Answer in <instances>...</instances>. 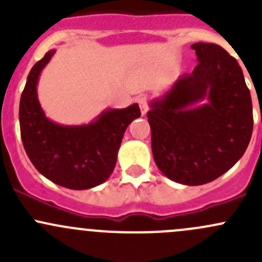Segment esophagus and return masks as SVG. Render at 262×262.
Returning a JSON list of instances; mask_svg holds the SVG:
<instances>
[{
	"label": "esophagus",
	"mask_w": 262,
	"mask_h": 262,
	"mask_svg": "<svg viewBox=\"0 0 262 262\" xmlns=\"http://www.w3.org/2000/svg\"><path fill=\"white\" fill-rule=\"evenodd\" d=\"M138 105L141 107L142 115H146L148 112V104H147V99L146 97H139L138 99Z\"/></svg>",
	"instance_id": "esophagus-1"
}]
</instances>
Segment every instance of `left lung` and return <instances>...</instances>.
I'll return each instance as SVG.
<instances>
[{
    "label": "left lung",
    "mask_w": 262,
    "mask_h": 262,
    "mask_svg": "<svg viewBox=\"0 0 262 262\" xmlns=\"http://www.w3.org/2000/svg\"><path fill=\"white\" fill-rule=\"evenodd\" d=\"M191 48L199 62L192 73L180 76L147 113L156 165L170 180L190 186L233 167L253 129L250 90L238 62L216 44Z\"/></svg>",
    "instance_id": "obj_1"
}]
</instances>
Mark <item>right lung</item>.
<instances>
[{
  "instance_id": "add662e5",
  "label": "right lung",
  "mask_w": 262,
  "mask_h": 262,
  "mask_svg": "<svg viewBox=\"0 0 262 262\" xmlns=\"http://www.w3.org/2000/svg\"><path fill=\"white\" fill-rule=\"evenodd\" d=\"M54 53H46L28 76L18 110L21 139L31 163L44 178L67 189H91L112 175L125 129L141 116V110L133 104L105 110L84 125L53 123L39 104L36 84Z\"/></svg>"
}]
</instances>
